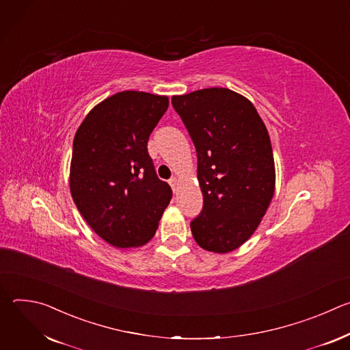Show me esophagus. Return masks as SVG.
<instances>
[{"label": "esophagus", "mask_w": 350, "mask_h": 350, "mask_svg": "<svg viewBox=\"0 0 350 350\" xmlns=\"http://www.w3.org/2000/svg\"><path fill=\"white\" fill-rule=\"evenodd\" d=\"M169 184L172 185V189L176 192V189H177V185H178V181H177V178H176V177H172V178L169 180Z\"/></svg>", "instance_id": "obj_1"}]
</instances>
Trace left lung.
<instances>
[{
  "label": "left lung",
  "mask_w": 350,
  "mask_h": 350,
  "mask_svg": "<svg viewBox=\"0 0 350 350\" xmlns=\"http://www.w3.org/2000/svg\"><path fill=\"white\" fill-rule=\"evenodd\" d=\"M172 105L195 145L204 195L192 235L209 252H231L255 232L274 195L267 129L251 101L228 88L174 95Z\"/></svg>",
  "instance_id": "left-lung-1"
}]
</instances>
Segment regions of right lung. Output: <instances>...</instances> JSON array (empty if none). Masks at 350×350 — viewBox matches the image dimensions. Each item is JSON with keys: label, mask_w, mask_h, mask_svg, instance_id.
<instances>
[{"label": "right lung", "mask_w": 350, "mask_h": 350, "mask_svg": "<svg viewBox=\"0 0 350 350\" xmlns=\"http://www.w3.org/2000/svg\"><path fill=\"white\" fill-rule=\"evenodd\" d=\"M169 98L122 91L98 104L73 139L70 192L87 224L108 243H146L172 199L148 154Z\"/></svg>", "instance_id": "1"}]
</instances>
